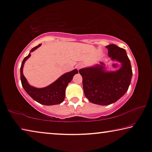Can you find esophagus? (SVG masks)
Instances as JSON below:
<instances>
[{"instance_id":"34e87169","label":"esophagus","mask_w":152,"mask_h":152,"mask_svg":"<svg viewBox=\"0 0 152 152\" xmlns=\"http://www.w3.org/2000/svg\"><path fill=\"white\" fill-rule=\"evenodd\" d=\"M81 67H82V65H81V64H78V65H77V66H76L77 69H80V68H81Z\"/></svg>"}]
</instances>
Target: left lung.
Wrapping results in <instances>:
<instances>
[{
  "instance_id": "8db88e82",
  "label": "left lung",
  "mask_w": 152,
  "mask_h": 152,
  "mask_svg": "<svg viewBox=\"0 0 152 152\" xmlns=\"http://www.w3.org/2000/svg\"><path fill=\"white\" fill-rule=\"evenodd\" d=\"M106 48L111 60L121 63L119 69L107 71L104 63L99 62L79 70L86 98L91 102L104 106L115 102L126 94L132 76L131 63L125 50L115 44Z\"/></svg>"
}]
</instances>
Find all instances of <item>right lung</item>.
Segmentation results:
<instances>
[{"mask_svg": "<svg viewBox=\"0 0 152 152\" xmlns=\"http://www.w3.org/2000/svg\"><path fill=\"white\" fill-rule=\"evenodd\" d=\"M42 44L34 47L31 50L30 53L22 61L20 67V80L22 85L25 91L34 100L37 102L41 104L51 106L58 104L63 102L65 96V89L68 84L71 82L74 76L78 74V72L76 69L71 72H67L60 76L57 80L54 81L50 85L43 88H36L30 85L27 82L26 78L23 74V67L26 61L31 56V53L41 46Z\"/></svg>", "mask_w": 152, "mask_h": 152, "instance_id": "add662e5", "label": "right lung"}]
</instances>
